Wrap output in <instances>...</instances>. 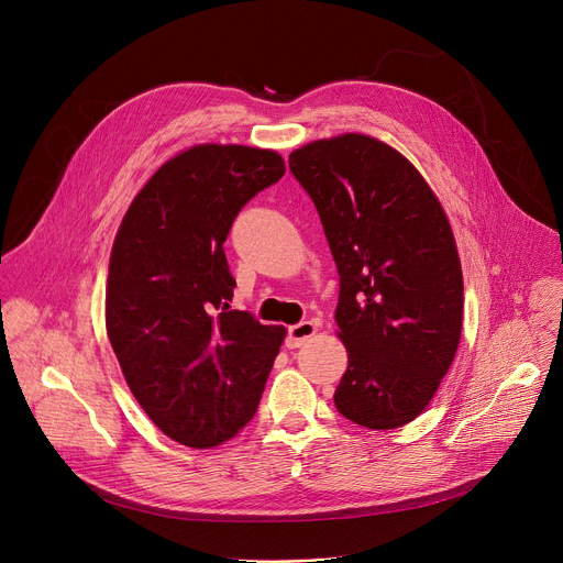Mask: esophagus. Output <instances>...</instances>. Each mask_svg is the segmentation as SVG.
I'll return each mask as SVG.
<instances>
[{
  "label": "esophagus",
  "instance_id": "34e87169",
  "mask_svg": "<svg viewBox=\"0 0 563 563\" xmlns=\"http://www.w3.org/2000/svg\"><path fill=\"white\" fill-rule=\"evenodd\" d=\"M316 334V325L311 323V320H302V323H298V325H291L289 330H287V339H285V345L289 347V350H294V347H300L307 339H311Z\"/></svg>",
  "mask_w": 563,
  "mask_h": 563
}]
</instances>
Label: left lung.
<instances>
[{
    "label": "left lung",
    "mask_w": 563,
    "mask_h": 563,
    "mask_svg": "<svg viewBox=\"0 0 563 563\" xmlns=\"http://www.w3.org/2000/svg\"><path fill=\"white\" fill-rule=\"evenodd\" d=\"M341 276L347 347L334 404L369 430L415 421L448 374L463 325V276L441 202L408 157L345 133L289 153Z\"/></svg>",
    "instance_id": "obj_1"
}]
</instances>
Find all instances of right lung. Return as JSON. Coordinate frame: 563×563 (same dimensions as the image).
Masks as SVG:
<instances>
[{
    "mask_svg": "<svg viewBox=\"0 0 563 563\" xmlns=\"http://www.w3.org/2000/svg\"><path fill=\"white\" fill-rule=\"evenodd\" d=\"M283 176L276 151L198 144L151 176L118 229L109 341L142 410L183 445H220L254 419L285 339L229 307L222 250L240 209Z\"/></svg>",
    "mask_w": 563,
    "mask_h": 563,
    "instance_id": "add662e5",
    "label": "right lung"
}]
</instances>
